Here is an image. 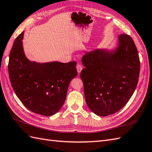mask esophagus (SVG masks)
<instances>
[{
  "label": "esophagus",
  "instance_id": "obj_1",
  "mask_svg": "<svg viewBox=\"0 0 152 152\" xmlns=\"http://www.w3.org/2000/svg\"><path fill=\"white\" fill-rule=\"evenodd\" d=\"M76 69H77V72H78V74H80V72H81V70H82V67H81V65H80V64H78V65H77V66H76Z\"/></svg>",
  "mask_w": 152,
  "mask_h": 152
}]
</instances>
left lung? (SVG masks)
<instances>
[{
    "label": "left lung",
    "mask_w": 152,
    "mask_h": 152,
    "mask_svg": "<svg viewBox=\"0 0 152 152\" xmlns=\"http://www.w3.org/2000/svg\"><path fill=\"white\" fill-rule=\"evenodd\" d=\"M80 74L88 107L99 116L113 114L125 106L137 87L140 60L129 35L118 36L114 49H96L83 56Z\"/></svg>",
    "instance_id": "obj_1"
}]
</instances>
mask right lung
I'll use <instances>...</instances> for the list:
<instances>
[{
  "label": "right lung",
  "instance_id": "add662e5",
  "mask_svg": "<svg viewBox=\"0 0 152 152\" xmlns=\"http://www.w3.org/2000/svg\"><path fill=\"white\" fill-rule=\"evenodd\" d=\"M24 32L15 39L10 54L8 71L15 94L33 112L50 116L60 110L71 81L77 75L76 62L30 61L23 48Z\"/></svg>",
  "mask_w": 152,
  "mask_h": 152
}]
</instances>
